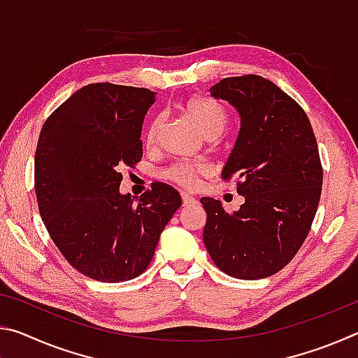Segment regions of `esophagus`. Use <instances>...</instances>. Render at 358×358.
I'll return each instance as SVG.
<instances>
[{
    "label": "esophagus",
    "instance_id": "34e87169",
    "mask_svg": "<svg viewBox=\"0 0 358 358\" xmlns=\"http://www.w3.org/2000/svg\"><path fill=\"white\" fill-rule=\"evenodd\" d=\"M181 199H183V205H194V203H197L196 199H194L192 196H189V194H186V192L181 194Z\"/></svg>",
    "mask_w": 358,
    "mask_h": 358
}]
</instances>
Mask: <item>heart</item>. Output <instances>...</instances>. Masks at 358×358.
Listing matches in <instances>:
<instances>
[{"label": "heart", "mask_w": 358, "mask_h": 358, "mask_svg": "<svg viewBox=\"0 0 358 358\" xmlns=\"http://www.w3.org/2000/svg\"><path fill=\"white\" fill-rule=\"evenodd\" d=\"M181 112H183L187 121L197 129V132L205 138H216L221 134L222 129L227 124V112L221 104H217L216 101L205 98V96H192L181 102ZM162 121L161 118H153L150 121L148 128L145 129L143 141L148 148L153 147L157 141V134L161 131ZM205 172L202 166H194V164H175L169 167L164 172V177L175 183L183 185V186H192L196 183L197 175Z\"/></svg>", "instance_id": "obj_1"}]
</instances>
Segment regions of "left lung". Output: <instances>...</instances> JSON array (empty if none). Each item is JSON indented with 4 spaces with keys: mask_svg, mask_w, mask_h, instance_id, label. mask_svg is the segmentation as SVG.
Wrapping results in <instances>:
<instances>
[{
    "mask_svg": "<svg viewBox=\"0 0 358 358\" xmlns=\"http://www.w3.org/2000/svg\"><path fill=\"white\" fill-rule=\"evenodd\" d=\"M210 96L240 117L221 178L238 180L245 203L227 213L221 201L202 197L203 245L224 273L260 280L286 266L310 232L322 187L317 142L303 108L264 77L222 78Z\"/></svg>",
    "mask_w": 358,
    "mask_h": 358,
    "instance_id": "1",
    "label": "left lung"
}]
</instances>
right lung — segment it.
Instances as JSON below:
<instances>
[{"instance_id":"1","label":"right lung","mask_w":358,"mask_h":358,"mask_svg":"<svg viewBox=\"0 0 358 358\" xmlns=\"http://www.w3.org/2000/svg\"><path fill=\"white\" fill-rule=\"evenodd\" d=\"M155 96L147 88L92 83L42 126L34 156L41 217L64 259L96 281L142 275L181 207L178 191L164 183H153L141 199L120 192V169L142 157V124Z\"/></svg>"}]
</instances>
